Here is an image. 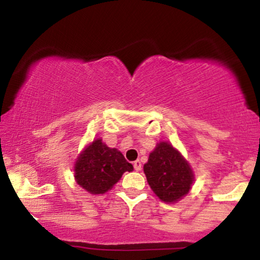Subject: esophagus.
Returning <instances> with one entry per match:
<instances>
[{"mask_svg":"<svg viewBox=\"0 0 260 260\" xmlns=\"http://www.w3.org/2000/svg\"><path fill=\"white\" fill-rule=\"evenodd\" d=\"M133 166H134V170H136V171H140V170H142V162H140L139 160L134 161Z\"/></svg>","mask_w":260,"mask_h":260,"instance_id":"1","label":"esophagus"}]
</instances>
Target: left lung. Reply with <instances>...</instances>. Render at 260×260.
Wrapping results in <instances>:
<instances>
[{
	"mask_svg": "<svg viewBox=\"0 0 260 260\" xmlns=\"http://www.w3.org/2000/svg\"><path fill=\"white\" fill-rule=\"evenodd\" d=\"M143 169L149 186L164 203L181 201L194 182L189 162L169 142L157 143Z\"/></svg>",
	"mask_w": 260,
	"mask_h": 260,
	"instance_id": "1",
	"label": "left lung"
}]
</instances>
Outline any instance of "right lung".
<instances>
[{
  "mask_svg": "<svg viewBox=\"0 0 260 260\" xmlns=\"http://www.w3.org/2000/svg\"><path fill=\"white\" fill-rule=\"evenodd\" d=\"M133 165L116 148L107 147L101 138L89 143L74 162V180L90 194H104L121 180Z\"/></svg>",
  "mask_w": 260,
  "mask_h": 260,
  "instance_id": "obj_1",
  "label": "right lung"
}]
</instances>
